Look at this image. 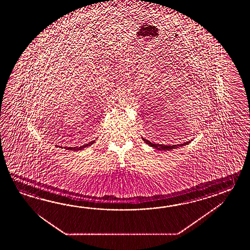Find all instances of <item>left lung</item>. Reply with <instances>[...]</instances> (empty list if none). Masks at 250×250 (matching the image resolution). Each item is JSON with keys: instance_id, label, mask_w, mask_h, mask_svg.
Here are the masks:
<instances>
[{"instance_id": "8db88e82", "label": "left lung", "mask_w": 250, "mask_h": 250, "mask_svg": "<svg viewBox=\"0 0 250 250\" xmlns=\"http://www.w3.org/2000/svg\"><path fill=\"white\" fill-rule=\"evenodd\" d=\"M143 140L146 143L148 144L149 146H153V147H155V148L158 149V150H170V149H175L177 148V147H180V146H184V145H188V144L189 143V142H186V143L181 144V145L165 146V145H158V144L151 143L149 140H146V139H145L144 138Z\"/></svg>"}]
</instances>
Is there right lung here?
Wrapping results in <instances>:
<instances>
[{"mask_svg": "<svg viewBox=\"0 0 250 250\" xmlns=\"http://www.w3.org/2000/svg\"><path fill=\"white\" fill-rule=\"evenodd\" d=\"M95 141H91L90 143L85 144V145H83V146H75V147H64V148L69 149V150H73V151H78V150H82L83 148H85V147H87V146H89L91 145H93Z\"/></svg>", "mask_w": 250, "mask_h": 250, "instance_id": "obj_1", "label": "right lung"}]
</instances>
